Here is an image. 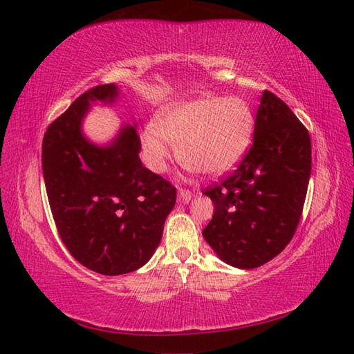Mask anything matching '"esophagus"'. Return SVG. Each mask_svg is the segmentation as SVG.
<instances>
[{
    "instance_id": "obj_1",
    "label": "esophagus",
    "mask_w": 354,
    "mask_h": 354,
    "mask_svg": "<svg viewBox=\"0 0 354 354\" xmlns=\"http://www.w3.org/2000/svg\"><path fill=\"white\" fill-rule=\"evenodd\" d=\"M190 199H192V192L190 190H187V189H180L178 190V201L180 202L187 203Z\"/></svg>"
}]
</instances>
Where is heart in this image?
Here are the masks:
<instances>
[{
  "instance_id": "heart-1",
  "label": "heart",
  "mask_w": 354,
  "mask_h": 354,
  "mask_svg": "<svg viewBox=\"0 0 354 354\" xmlns=\"http://www.w3.org/2000/svg\"><path fill=\"white\" fill-rule=\"evenodd\" d=\"M254 118L239 97L203 95L180 103L147 125L142 149L147 165L164 169L171 146L178 149L181 164L208 176L226 173L236 165L250 146Z\"/></svg>"
}]
</instances>
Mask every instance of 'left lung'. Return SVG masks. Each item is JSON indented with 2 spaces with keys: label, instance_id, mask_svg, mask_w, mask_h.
Masks as SVG:
<instances>
[{
  "label": "left lung",
  "instance_id": "8db88e82",
  "mask_svg": "<svg viewBox=\"0 0 354 354\" xmlns=\"http://www.w3.org/2000/svg\"><path fill=\"white\" fill-rule=\"evenodd\" d=\"M310 171L307 128L283 100L266 90L248 153L230 176L203 192L214 202L203 238L224 263L238 269L270 261L297 230Z\"/></svg>",
  "mask_w": 354,
  "mask_h": 354
}]
</instances>
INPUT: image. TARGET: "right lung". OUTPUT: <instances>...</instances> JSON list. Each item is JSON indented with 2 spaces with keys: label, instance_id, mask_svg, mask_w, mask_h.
Here are the masks:
<instances>
[{
  "label": "right lung",
  "instance_id": "obj_1",
  "mask_svg": "<svg viewBox=\"0 0 354 354\" xmlns=\"http://www.w3.org/2000/svg\"><path fill=\"white\" fill-rule=\"evenodd\" d=\"M115 84L81 94L53 121L42 140V173L57 232L75 260L106 276L145 266L176 205V187L143 167L136 127L124 125L108 146L84 137L91 102L113 103Z\"/></svg>",
  "mask_w": 354,
  "mask_h": 354
}]
</instances>
